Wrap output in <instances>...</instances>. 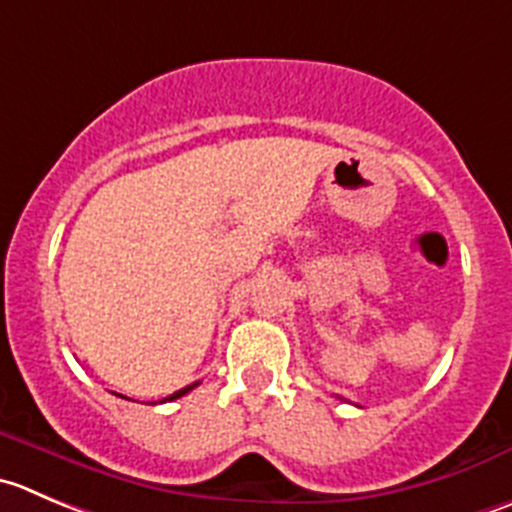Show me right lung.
Masks as SVG:
<instances>
[{
  "mask_svg": "<svg viewBox=\"0 0 512 512\" xmlns=\"http://www.w3.org/2000/svg\"><path fill=\"white\" fill-rule=\"evenodd\" d=\"M197 385H200V382H192V385H187V388H182V390H177L175 395H170V398H165V400H160V403H170V400H177V398H182V395H187L190 393V390H195Z\"/></svg>",
  "mask_w": 512,
  "mask_h": 512,
  "instance_id": "right-lung-1",
  "label": "right lung"
}]
</instances>
